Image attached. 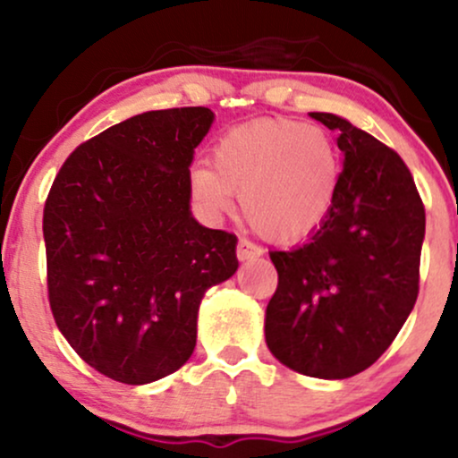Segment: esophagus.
Instances as JSON below:
<instances>
[{
    "mask_svg": "<svg viewBox=\"0 0 458 458\" xmlns=\"http://www.w3.org/2000/svg\"><path fill=\"white\" fill-rule=\"evenodd\" d=\"M260 254H262L260 247L254 245L251 241H247V239H241L239 245H236V259L239 260H254V259H259Z\"/></svg>",
    "mask_w": 458,
    "mask_h": 458,
    "instance_id": "1",
    "label": "esophagus"
}]
</instances>
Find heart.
I'll return each instance as SVG.
<instances>
[{
  "label": "heart",
  "instance_id": "heart-1",
  "mask_svg": "<svg viewBox=\"0 0 458 458\" xmlns=\"http://www.w3.org/2000/svg\"><path fill=\"white\" fill-rule=\"evenodd\" d=\"M338 146L323 127L259 120L225 133L213 167L198 163L191 196L213 215L241 198L245 222L262 239L293 243L312 234L334 208L340 185Z\"/></svg>",
  "mask_w": 458,
  "mask_h": 458
}]
</instances>
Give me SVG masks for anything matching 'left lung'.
I'll list each match as a JSON object with an SVG mask.
<instances>
[{
	"label": "left lung",
	"mask_w": 458,
	"mask_h": 458,
	"mask_svg": "<svg viewBox=\"0 0 458 458\" xmlns=\"http://www.w3.org/2000/svg\"><path fill=\"white\" fill-rule=\"evenodd\" d=\"M314 120L338 133V196L303 245L269 251L277 288L265 314L267 346L291 370L346 379L366 370L418 299L424 204L398 152L334 114Z\"/></svg>",
	"instance_id": "left-lung-1"
}]
</instances>
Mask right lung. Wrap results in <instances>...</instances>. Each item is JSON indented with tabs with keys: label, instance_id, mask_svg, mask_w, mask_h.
Wrapping results in <instances>:
<instances>
[{
	"label": "right lung",
	"instance_id": "right-lung-1",
	"mask_svg": "<svg viewBox=\"0 0 458 458\" xmlns=\"http://www.w3.org/2000/svg\"><path fill=\"white\" fill-rule=\"evenodd\" d=\"M208 107L146 112L71 152L45 202L57 329L109 379L144 386L191 357L204 293L234 276L236 236L193 219V150Z\"/></svg>",
	"mask_w": 458,
	"mask_h": 458
}]
</instances>
